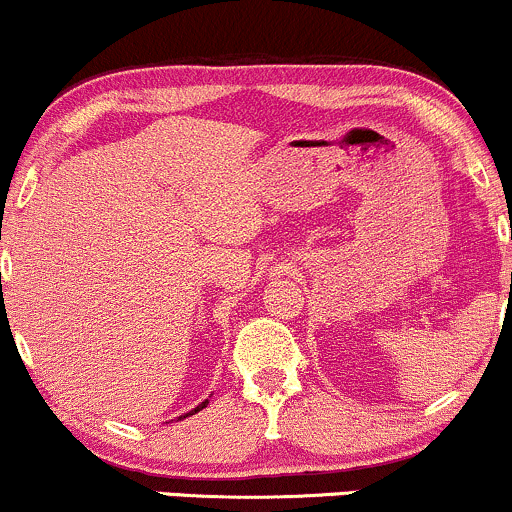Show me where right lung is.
<instances>
[{
	"label": "right lung",
	"instance_id": "1",
	"mask_svg": "<svg viewBox=\"0 0 512 512\" xmlns=\"http://www.w3.org/2000/svg\"><path fill=\"white\" fill-rule=\"evenodd\" d=\"M207 404H209V399H204V402H202V404H199V407H195V409H192V411H190V414H185V416H192V414H197V411H202L204 407H207ZM185 416H180V419H185Z\"/></svg>",
	"mask_w": 512,
	"mask_h": 512
}]
</instances>
